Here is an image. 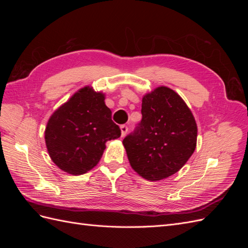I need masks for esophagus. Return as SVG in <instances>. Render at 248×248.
Returning a JSON list of instances; mask_svg holds the SVG:
<instances>
[{
	"label": "esophagus",
	"mask_w": 248,
	"mask_h": 248,
	"mask_svg": "<svg viewBox=\"0 0 248 248\" xmlns=\"http://www.w3.org/2000/svg\"><path fill=\"white\" fill-rule=\"evenodd\" d=\"M120 129H121V137H125L127 131H128V127H127L126 125H121L120 126Z\"/></svg>",
	"instance_id": "obj_1"
}]
</instances>
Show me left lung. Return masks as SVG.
Returning a JSON list of instances; mask_svg holds the SVG:
<instances>
[{"label":"left lung","mask_w":248,"mask_h":248,"mask_svg":"<svg viewBox=\"0 0 248 248\" xmlns=\"http://www.w3.org/2000/svg\"><path fill=\"white\" fill-rule=\"evenodd\" d=\"M141 116L123 145L131 168L149 181H159L190 158L197 146V123L181 97L163 86L142 97Z\"/></svg>","instance_id":"1"}]
</instances>
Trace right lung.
Masks as SVG:
<instances>
[{
	"label": "right lung",
	"instance_id": "add662e5",
	"mask_svg": "<svg viewBox=\"0 0 248 248\" xmlns=\"http://www.w3.org/2000/svg\"><path fill=\"white\" fill-rule=\"evenodd\" d=\"M104 94L85 87L49 118L46 144L51 160L73 176L82 175L99 162L106 142L121 136L104 103Z\"/></svg>",
	"mask_w": 248,
	"mask_h": 248
}]
</instances>
